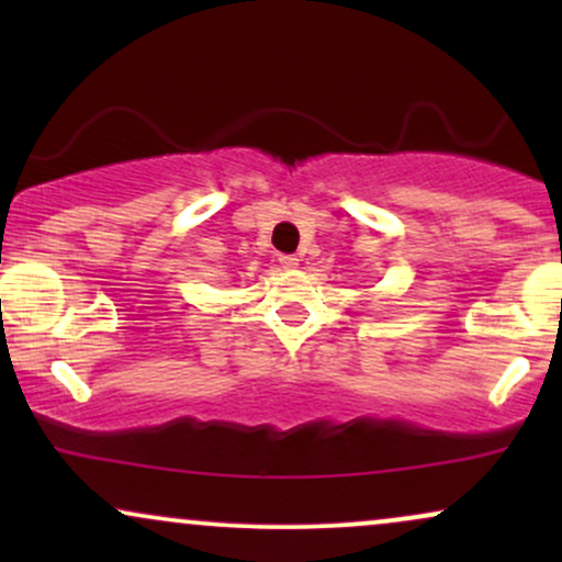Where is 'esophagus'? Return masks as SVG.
Wrapping results in <instances>:
<instances>
[{"label":"esophagus","instance_id":"esophagus-1","mask_svg":"<svg viewBox=\"0 0 562 562\" xmlns=\"http://www.w3.org/2000/svg\"><path fill=\"white\" fill-rule=\"evenodd\" d=\"M277 261H280V267L282 269H295V267H299V256H290V254H282L280 256V259H277Z\"/></svg>","mask_w":562,"mask_h":562}]
</instances>
